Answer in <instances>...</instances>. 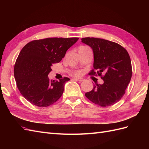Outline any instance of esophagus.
<instances>
[{
    "instance_id": "esophagus-1",
    "label": "esophagus",
    "mask_w": 149,
    "mask_h": 149,
    "mask_svg": "<svg viewBox=\"0 0 149 149\" xmlns=\"http://www.w3.org/2000/svg\"><path fill=\"white\" fill-rule=\"evenodd\" d=\"M74 80H76V81H79V82H81V81H83L84 80L83 78H73Z\"/></svg>"
}]
</instances>
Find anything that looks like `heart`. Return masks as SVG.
Returning <instances> with one entry per match:
<instances>
[{"instance_id":"heart-1","label":"heart","mask_w":149,"mask_h":149,"mask_svg":"<svg viewBox=\"0 0 149 149\" xmlns=\"http://www.w3.org/2000/svg\"><path fill=\"white\" fill-rule=\"evenodd\" d=\"M76 74H79V72H78V73H76Z\"/></svg>"}]
</instances>
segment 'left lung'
<instances>
[{"label":"left lung","instance_id":"8db88e82","mask_svg":"<svg viewBox=\"0 0 149 149\" xmlns=\"http://www.w3.org/2000/svg\"><path fill=\"white\" fill-rule=\"evenodd\" d=\"M81 42L91 47L94 54V69L90 75H99L103 84H96L85 94L88 99L101 107L114 104L125 94L132 77V65L127 50L118 43L109 40L86 37ZM105 74L103 77L102 73Z\"/></svg>","mask_w":149,"mask_h":149}]
</instances>
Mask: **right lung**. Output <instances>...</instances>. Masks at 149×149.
Listing matches in <instances>:
<instances>
[{
    "label": "right lung",
    "mask_w": 149,
    "mask_h": 149,
    "mask_svg": "<svg viewBox=\"0 0 149 149\" xmlns=\"http://www.w3.org/2000/svg\"><path fill=\"white\" fill-rule=\"evenodd\" d=\"M78 38H48L31 41L24 47L14 66V77L21 94L32 104L47 107L62 96L70 78L49 80L52 64L59 63Z\"/></svg>",
    "instance_id": "right-lung-1"
}]
</instances>
